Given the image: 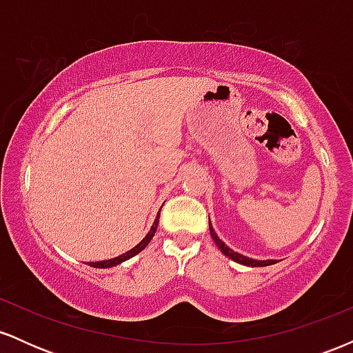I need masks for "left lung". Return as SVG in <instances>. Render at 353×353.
Here are the masks:
<instances>
[{"instance_id":"1","label":"left lung","mask_w":353,"mask_h":353,"mask_svg":"<svg viewBox=\"0 0 353 353\" xmlns=\"http://www.w3.org/2000/svg\"><path fill=\"white\" fill-rule=\"evenodd\" d=\"M209 230H210V236H212V239H214V242H216V245L219 247V249H221V252L224 254V255H228V257L232 259V261L239 262V264L247 265V267H265V265H272V264H275V262H277V261H255V259L245 257V255H242V254H239V252H234V250L230 249V247L225 245L224 242H222L221 239L217 237L216 230H214L212 225H210V221H209Z\"/></svg>"}]
</instances>
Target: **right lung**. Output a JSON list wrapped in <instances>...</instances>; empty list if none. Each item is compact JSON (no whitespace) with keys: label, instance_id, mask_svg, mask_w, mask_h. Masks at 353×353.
Segmentation results:
<instances>
[{"label":"right lung","instance_id":"add662e5","mask_svg":"<svg viewBox=\"0 0 353 353\" xmlns=\"http://www.w3.org/2000/svg\"><path fill=\"white\" fill-rule=\"evenodd\" d=\"M159 216H161V210H159V214H157V217L154 219V224H152L151 230H149V232L145 234V237L143 239V241H141L139 244H137L136 247H132L131 250H128V252H125V254H121V255H117V257H114V259H109V261H101V262H89L88 265H91V267H98V269H108V267H114V265H117V264H121V262L128 261V259L134 257L136 254H139L141 250H144V249H145V245H148L149 242H151V239L154 237V234H156L157 224H159Z\"/></svg>","mask_w":353,"mask_h":353}]
</instances>
